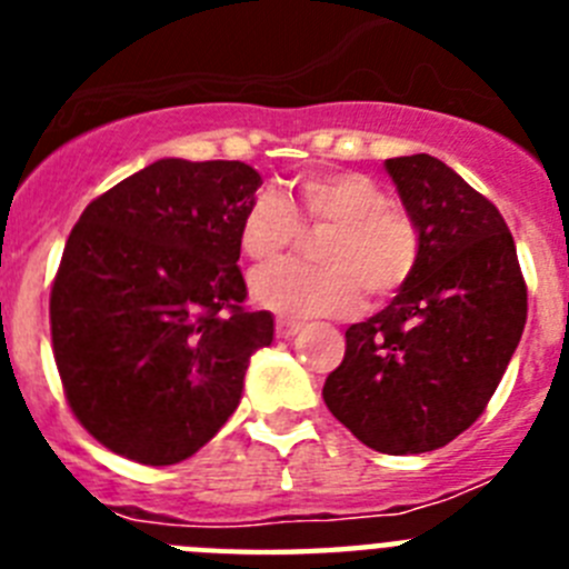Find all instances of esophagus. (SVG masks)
I'll return each instance as SVG.
<instances>
[{"instance_id":"34e87169","label":"esophagus","mask_w":569,"mask_h":569,"mask_svg":"<svg viewBox=\"0 0 569 569\" xmlns=\"http://www.w3.org/2000/svg\"><path fill=\"white\" fill-rule=\"evenodd\" d=\"M301 330L299 321H290V319H276V336L279 339H293L296 333Z\"/></svg>"}]
</instances>
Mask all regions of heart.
<instances>
[{"label":"heart","mask_w":569,"mask_h":569,"mask_svg":"<svg viewBox=\"0 0 569 569\" xmlns=\"http://www.w3.org/2000/svg\"><path fill=\"white\" fill-rule=\"evenodd\" d=\"M301 208L290 199L261 190L250 199L239 222L241 253L253 261H273L301 239V222L330 224L319 241V259L279 261L250 279L256 305L288 319L345 316L359 305L361 288L370 296H390L413 273L419 233L390 196L365 173H313L299 184Z\"/></svg>","instance_id":"heart-1"}]
</instances>
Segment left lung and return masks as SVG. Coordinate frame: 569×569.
<instances>
[{"label": "left lung", "instance_id": "left-lung-1", "mask_svg": "<svg viewBox=\"0 0 569 569\" xmlns=\"http://www.w3.org/2000/svg\"><path fill=\"white\" fill-rule=\"evenodd\" d=\"M419 233L413 273L350 325L325 405L379 453L450 445L485 413L527 321V284L499 208L436 156L385 162Z\"/></svg>", "mask_w": 569, "mask_h": 569}]
</instances>
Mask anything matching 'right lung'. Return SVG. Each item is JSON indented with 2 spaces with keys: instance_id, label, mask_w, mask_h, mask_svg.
Instances as JSON below:
<instances>
[{
  "instance_id": "right-lung-1",
  "label": "right lung",
  "mask_w": 569,
  "mask_h": 569,
  "mask_svg": "<svg viewBox=\"0 0 569 569\" xmlns=\"http://www.w3.org/2000/svg\"><path fill=\"white\" fill-rule=\"evenodd\" d=\"M244 162L159 159L84 208L50 290L70 410L139 465L190 459L233 416L273 316L241 308Z\"/></svg>"
}]
</instances>
